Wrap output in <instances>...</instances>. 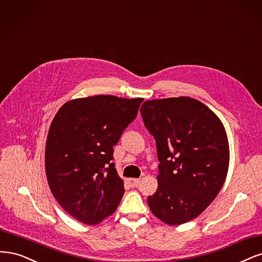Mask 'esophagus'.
<instances>
[{
    "label": "esophagus",
    "mask_w": 262,
    "mask_h": 262,
    "mask_svg": "<svg viewBox=\"0 0 262 262\" xmlns=\"http://www.w3.org/2000/svg\"><path fill=\"white\" fill-rule=\"evenodd\" d=\"M128 183L132 187H137L138 184L140 183V180L139 179H129Z\"/></svg>",
    "instance_id": "obj_1"
}]
</instances>
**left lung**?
Listing matches in <instances>:
<instances>
[{
    "instance_id": "left-lung-1",
    "label": "left lung",
    "mask_w": 262,
    "mask_h": 262,
    "mask_svg": "<svg viewBox=\"0 0 262 262\" xmlns=\"http://www.w3.org/2000/svg\"><path fill=\"white\" fill-rule=\"evenodd\" d=\"M140 112L160 161L149 208L168 225L186 223L204 212L225 182L230 148L224 126L207 105L189 97L149 100Z\"/></svg>"
}]
</instances>
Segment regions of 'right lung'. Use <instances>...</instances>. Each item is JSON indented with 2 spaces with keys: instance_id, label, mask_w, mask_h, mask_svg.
<instances>
[{
  "instance_id": "obj_1",
  "label": "right lung",
  "mask_w": 262,
  "mask_h": 262,
  "mask_svg": "<svg viewBox=\"0 0 262 262\" xmlns=\"http://www.w3.org/2000/svg\"><path fill=\"white\" fill-rule=\"evenodd\" d=\"M142 98L110 95L74 99L50 126L46 173L54 198L76 220L95 225L111 215L124 195L113 146L138 113Z\"/></svg>"
}]
</instances>
